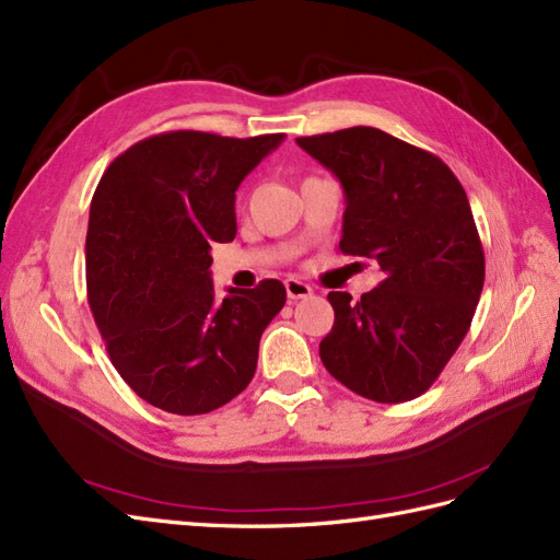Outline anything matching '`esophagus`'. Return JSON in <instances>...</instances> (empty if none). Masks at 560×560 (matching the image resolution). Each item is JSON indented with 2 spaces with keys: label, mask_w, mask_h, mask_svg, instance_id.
Segmentation results:
<instances>
[{
  "label": "esophagus",
  "mask_w": 560,
  "mask_h": 560,
  "mask_svg": "<svg viewBox=\"0 0 560 560\" xmlns=\"http://www.w3.org/2000/svg\"><path fill=\"white\" fill-rule=\"evenodd\" d=\"M284 290H287V296H290V299H306V296L313 294L311 284L301 282V280H296V278H287V280H284Z\"/></svg>",
  "instance_id": "34e87169"
}]
</instances>
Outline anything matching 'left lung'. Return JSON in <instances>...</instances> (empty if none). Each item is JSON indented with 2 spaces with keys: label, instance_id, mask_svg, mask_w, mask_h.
Wrapping results in <instances>:
<instances>
[{
  "label": "left lung",
  "instance_id": "left-lung-1",
  "mask_svg": "<svg viewBox=\"0 0 560 560\" xmlns=\"http://www.w3.org/2000/svg\"><path fill=\"white\" fill-rule=\"evenodd\" d=\"M346 195L339 249L382 268L351 301L329 292L335 325L320 360L346 388L376 402L429 390L471 327L486 254L459 178L429 150L374 127L301 136Z\"/></svg>",
  "mask_w": 560,
  "mask_h": 560
}]
</instances>
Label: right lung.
Segmentation results:
<instances>
[{"mask_svg":"<svg viewBox=\"0 0 560 560\" xmlns=\"http://www.w3.org/2000/svg\"><path fill=\"white\" fill-rule=\"evenodd\" d=\"M282 139L164 131L127 148L98 180L89 306L119 376L164 412L207 415L243 393L284 306L280 280L219 299L209 278L211 243L237 231V186Z\"/></svg>","mask_w":560,"mask_h":560,"instance_id":"1","label":"right lung"}]
</instances>
